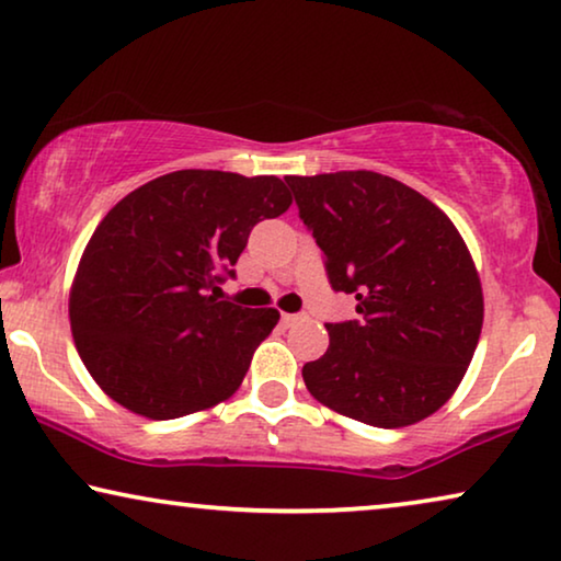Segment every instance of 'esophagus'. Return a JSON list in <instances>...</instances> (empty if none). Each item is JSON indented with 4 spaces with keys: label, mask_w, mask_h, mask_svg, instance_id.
<instances>
[{
    "label": "esophagus",
    "mask_w": 561,
    "mask_h": 561,
    "mask_svg": "<svg viewBox=\"0 0 561 561\" xmlns=\"http://www.w3.org/2000/svg\"><path fill=\"white\" fill-rule=\"evenodd\" d=\"M299 320H302V318H299V314H289V312H284L282 314V322H284V325H295V322H299Z\"/></svg>",
    "instance_id": "34e87169"
}]
</instances>
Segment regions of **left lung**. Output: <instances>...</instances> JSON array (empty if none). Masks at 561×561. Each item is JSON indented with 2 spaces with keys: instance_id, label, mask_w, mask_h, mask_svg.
Wrapping results in <instances>:
<instances>
[{
  "instance_id": "8db88e82",
  "label": "left lung",
  "mask_w": 561,
  "mask_h": 561,
  "mask_svg": "<svg viewBox=\"0 0 561 561\" xmlns=\"http://www.w3.org/2000/svg\"><path fill=\"white\" fill-rule=\"evenodd\" d=\"M312 231L330 287L356 295L358 320L328 322L307 391L333 412L397 430L435 414L460 386L483 328V289L445 213L370 170L284 178Z\"/></svg>"
}]
</instances>
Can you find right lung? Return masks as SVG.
<instances>
[{
  "label": "right lung",
  "instance_id": "right-lung-1",
  "mask_svg": "<svg viewBox=\"0 0 561 561\" xmlns=\"http://www.w3.org/2000/svg\"><path fill=\"white\" fill-rule=\"evenodd\" d=\"M291 205L279 178L178 170L106 213L70 287V330L101 389L147 420L216 407L279 322L218 299L259 220Z\"/></svg>",
  "mask_w": 561,
  "mask_h": 561
}]
</instances>
